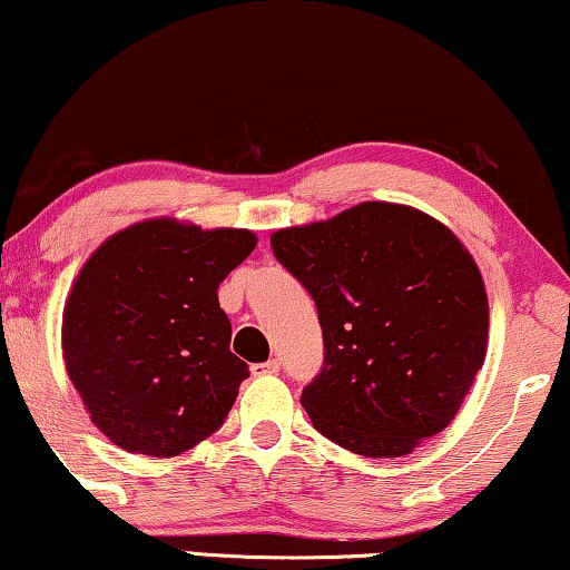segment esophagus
Wrapping results in <instances>:
<instances>
[{
  "mask_svg": "<svg viewBox=\"0 0 570 570\" xmlns=\"http://www.w3.org/2000/svg\"><path fill=\"white\" fill-rule=\"evenodd\" d=\"M252 373L254 376H272V373H279V361L277 357H272L267 363H256L252 365Z\"/></svg>",
  "mask_w": 570,
  "mask_h": 570,
  "instance_id": "esophagus-1",
  "label": "esophagus"
}]
</instances>
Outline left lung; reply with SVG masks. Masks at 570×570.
I'll list each match as a JSON object with an SVG mask.
<instances>
[{
  "label": "left lung",
  "mask_w": 570,
  "mask_h": 570,
  "mask_svg": "<svg viewBox=\"0 0 570 570\" xmlns=\"http://www.w3.org/2000/svg\"><path fill=\"white\" fill-rule=\"evenodd\" d=\"M316 303L324 368L301 404L353 454L394 459L456 417L488 350V293L462 240L392 202L272 233Z\"/></svg>",
  "instance_id": "obj_1"
}]
</instances>
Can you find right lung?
<instances>
[{"label": "right lung", "mask_w": 570, "mask_h": 570, "mask_svg": "<svg viewBox=\"0 0 570 570\" xmlns=\"http://www.w3.org/2000/svg\"><path fill=\"white\" fill-rule=\"evenodd\" d=\"M254 246L252 230L153 217L114 233L82 264L61 350L108 441L166 459L223 425L248 365L230 353L217 287Z\"/></svg>", "instance_id": "obj_1"}]
</instances>
